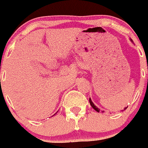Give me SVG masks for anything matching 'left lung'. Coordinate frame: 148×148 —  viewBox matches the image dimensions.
<instances>
[{
    "label": "left lung",
    "instance_id": "left-lung-1",
    "mask_svg": "<svg viewBox=\"0 0 148 148\" xmlns=\"http://www.w3.org/2000/svg\"><path fill=\"white\" fill-rule=\"evenodd\" d=\"M89 102H90V106H91V107H92L93 108H94V110H96V111H97V112H99V110H100V109L98 108H97V106H96L95 105H94V104L93 103V102H92V101H91V99H90H90H89ZM127 108V107L125 108H124V110H125V109ZM102 112H104V111H102Z\"/></svg>",
    "mask_w": 148,
    "mask_h": 148
}]
</instances>
